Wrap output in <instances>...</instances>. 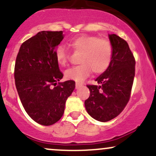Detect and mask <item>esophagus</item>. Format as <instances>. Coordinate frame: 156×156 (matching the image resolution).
<instances>
[{
    "label": "esophagus",
    "mask_w": 156,
    "mask_h": 156,
    "mask_svg": "<svg viewBox=\"0 0 156 156\" xmlns=\"http://www.w3.org/2000/svg\"><path fill=\"white\" fill-rule=\"evenodd\" d=\"M81 86V83H78V82H76V83H75V88L76 89H78Z\"/></svg>",
    "instance_id": "1"
}]
</instances>
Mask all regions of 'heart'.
<instances>
[{
	"label": "heart",
	"instance_id": "heart-1",
	"mask_svg": "<svg viewBox=\"0 0 156 156\" xmlns=\"http://www.w3.org/2000/svg\"><path fill=\"white\" fill-rule=\"evenodd\" d=\"M69 46L75 52H81V64L69 68L65 72L66 79L83 81L92 70L99 74L104 73L110 65L112 56V47L109 41L99 38L95 35H81L69 41ZM55 55L58 64L64 66L69 61V55L65 47L59 45L56 47Z\"/></svg>",
	"mask_w": 156,
	"mask_h": 156
}]
</instances>
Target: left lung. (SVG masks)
<instances>
[{"mask_svg":"<svg viewBox=\"0 0 156 156\" xmlns=\"http://www.w3.org/2000/svg\"><path fill=\"white\" fill-rule=\"evenodd\" d=\"M109 37L112 47L110 65L95 79L98 85H87L90 95L84 101L89 115L101 122L115 119L126 107L136 70V60L127 42L115 34Z\"/></svg>","mask_w":156,"mask_h":156,"instance_id":"8db88e82","label":"left lung"}]
</instances>
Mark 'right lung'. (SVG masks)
I'll return each instance as SVG.
<instances>
[{
    "label": "right lung",
    "mask_w": 156,
    "mask_h": 156,
    "mask_svg": "<svg viewBox=\"0 0 156 156\" xmlns=\"http://www.w3.org/2000/svg\"><path fill=\"white\" fill-rule=\"evenodd\" d=\"M63 31H41L20 46L15 64V81L23 108L35 122L49 126L58 121L65 103L75 87L73 80L58 82L55 51L64 39Z\"/></svg>",
    "instance_id": "obj_1"
}]
</instances>
